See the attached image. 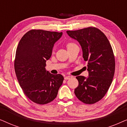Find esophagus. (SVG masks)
Wrapping results in <instances>:
<instances>
[{
  "instance_id": "obj_1",
  "label": "esophagus",
  "mask_w": 127,
  "mask_h": 127,
  "mask_svg": "<svg viewBox=\"0 0 127 127\" xmlns=\"http://www.w3.org/2000/svg\"><path fill=\"white\" fill-rule=\"evenodd\" d=\"M72 77L71 76H65V80H68V79H70V78H72Z\"/></svg>"
}]
</instances>
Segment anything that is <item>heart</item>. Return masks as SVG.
Segmentation results:
<instances>
[{
    "mask_svg": "<svg viewBox=\"0 0 127 127\" xmlns=\"http://www.w3.org/2000/svg\"><path fill=\"white\" fill-rule=\"evenodd\" d=\"M74 45H76V44H74V43H72V42L68 43H67V44H66V47H67V48H70V47H72V46H74Z\"/></svg>",
    "mask_w": 127,
    "mask_h": 127,
    "instance_id": "b5f03b06",
    "label": "heart"
}]
</instances>
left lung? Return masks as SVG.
Masks as SVG:
<instances>
[{
  "label": "left lung",
  "instance_id": "left-lung-1",
  "mask_svg": "<svg viewBox=\"0 0 127 127\" xmlns=\"http://www.w3.org/2000/svg\"><path fill=\"white\" fill-rule=\"evenodd\" d=\"M70 37L77 40L83 50V57L88 62L89 76L76 78L79 86L74 94L86 104L99 101L108 91L115 71V58L112 46L105 34L95 27L67 31Z\"/></svg>",
  "mask_w": 127,
  "mask_h": 127
}]
</instances>
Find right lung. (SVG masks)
Listing matches in <instances>:
<instances>
[{
  "label": "right lung",
  "instance_id": "obj_1",
  "mask_svg": "<svg viewBox=\"0 0 127 127\" xmlns=\"http://www.w3.org/2000/svg\"><path fill=\"white\" fill-rule=\"evenodd\" d=\"M62 32L32 29L22 36L17 48L14 69L19 84L29 99L39 105L50 103L57 96L64 76L46 70V61Z\"/></svg>",
  "mask_w": 127,
  "mask_h": 127
}]
</instances>
